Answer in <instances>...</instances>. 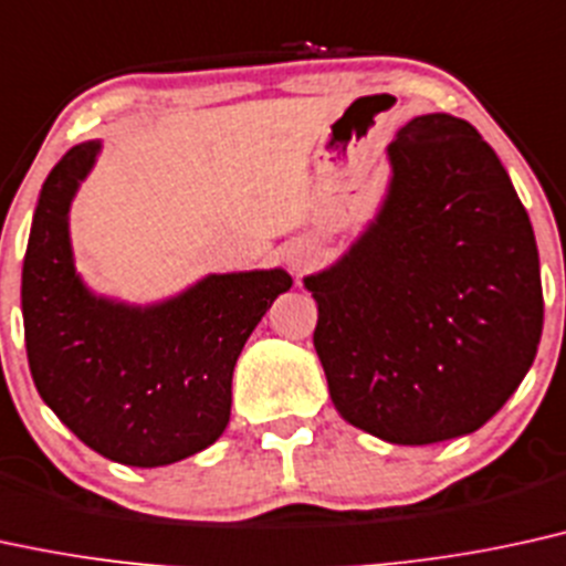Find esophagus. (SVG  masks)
I'll return each instance as SVG.
<instances>
[{
  "label": "esophagus",
  "mask_w": 566,
  "mask_h": 566,
  "mask_svg": "<svg viewBox=\"0 0 566 566\" xmlns=\"http://www.w3.org/2000/svg\"><path fill=\"white\" fill-rule=\"evenodd\" d=\"M287 263H290V269L295 271V274H301L305 265H308V258H305L303 253H290L287 255Z\"/></svg>",
  "instance_id": "esophagus-1"
}]
</instances>
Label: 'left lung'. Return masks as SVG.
I'll return each instance as SVG.
<instances>
[{
	"label": "left lung",
	"mask_w": 566,
	"mask_h": 566,
	"mask_svg": "<svg viewBox=\"0 0 566 566\" xmlns=\"http://www.w3.org/2000/svg\"><path fill=\"white\" fill-rule=\"evenodd\" d=\"M390 192L332 269L305 279L339 417L398 446L480 430L533 366L543 287L527 210L467 120L430 113L387 147Z\"/></svg>",
	"instance_id": "obj_1"
}]
</instances>
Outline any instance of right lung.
Listing matches in <instances>:
<instances>
[{
	"mask_svg": "<svg viewBox=\"0 0 566 566\" xmlns=\"http://www.w3.org/2000/svg\"><path fill=\"white\" fill-rule=\"evenodd\" d=\"M99 142L46 176L23 261L33 385L81 442L126 467H166L213 446L231 413V374L287 271L210 274L171 301L132 308L94 297L73 269L67 210Z\"/></svg>",
	"mask_w": 566,
	"mask_h": 566,
	"instance_id": "add662e5",
	"label": "right lung"
}]
</instances>
